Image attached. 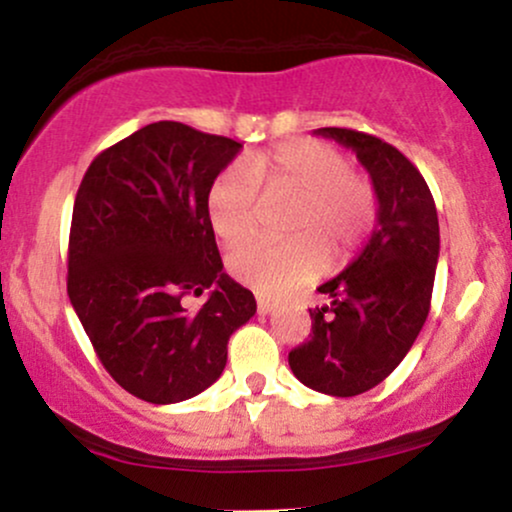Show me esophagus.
Segmentation results:
<instances>
[{"label":"esophagus","mask_w":512,"mask_h":512,"mask_svg":"<svg viewBox=\"0 0 512 512\" xmlns=\"http://www.w3.org/2000/svg\"><path fill=\"white\" fill-rule=\"evenodd\" d=\"M257 310H260V315H269V313H274L276 310V303H272L269 301V298H257Z\"/></svg>","instance_id":"34e87169"}]
</instances>
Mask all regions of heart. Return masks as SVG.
I'll return each mask as SVG.
<instances>
[{"label":"heart","mask_w":512,"mask_h":512,"mask_svg":"<svg viewBox=\"0 0 512 512\" xmlns=\"http://www.w3.org/2000/svg\"><path fill=\"white\" fill-rule=\"evenodd\" d=\"M260 187L269 197L296 199L284 233L289 240H250L228 255V272L240 284L286 296L313 281L327 262L354 255L378 211L373 187L351 170L342 151L322 142H289L233 163L211 182L207 214L216 236L240 243L260 219Z\"/></svg>","instance_id":"b5f03b06"}]
</instances>
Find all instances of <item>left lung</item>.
<instances>
[{"instance_id": "1", "label": "left lung", "mask_w": 512, "mask_h": 512, "mask_svg": "<svg viewBox=\"0 0 512 512\" xmlns=\"http://www.w3.org/2000/svg\"><path fill=\"white\" fill-rule=\"evenodd\" d=\"M317 134L356 151L378 197V226L361 255L317 289L332 303L310 310L313 334L291 351L289 366L317 392L354 397L383 383L424 327L440 252L438 211L424 175L392 144L346 127Z\"/></svg>"}]
</instances>
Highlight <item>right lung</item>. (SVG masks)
Returning a JSON list of instances; mask_svg holds the SVG:
<instances>
[{
  "mask_svg": "<svg viewBox=\"0 0 512 512\" xmlns=\"http://www.w3.org/2000/svg\"><path fill=\"white\" fill-rule=\"evenodd\" d=\"M243 144L154 122L93 158L74 199L67 293L103 368L129 395L175 404L226 368L228 339L255 315L223 274L207 214L211 182ZM210 289L199 311L184 298Z\"/></svg>",
  "mask_w": 512,
  "mask_h": 512,
  "instance_id": "add662e5",
  "label": "right lung"
}]
</instances>
